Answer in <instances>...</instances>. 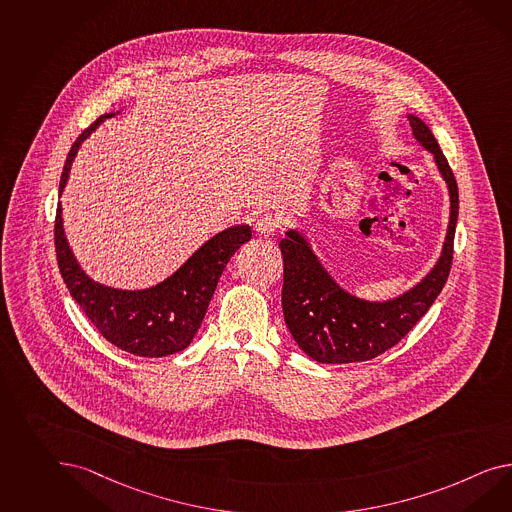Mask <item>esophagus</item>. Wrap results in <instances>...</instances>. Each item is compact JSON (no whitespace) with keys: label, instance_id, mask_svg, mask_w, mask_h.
<instances>
[{"label":"esophagus","instance_id":"obj_1","mask_svg":"<svg viewBox=\"0 0 512 512\" xmlns=\"http://www.w3.org/2000/svg\"><path fill=\"white\" fill-rule=\"evenodd\" d=\"M284 226V219L275 213H263L256 219V232L262 236H275L278 228Z\"/></svg>","mask_w":512,"mask_h":512}]
</instances>
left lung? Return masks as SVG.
<instances>
[{
	"mask_svg": "<svg viewBox=\"0 0 512 512\" xmlns=\"http://www.w3.org/2000/svg\"><path fill=\"white\" fill-rule=\"evenodd\" d=\"M414 137L433 152L451 197V217L444 252L431 275L403 297L366 302L351 297L328 276L297 232L280 241L284 256L282 310L291 336L304 353L323 364L366 362L392 349L407 336L446 286L453 263L459 217V187L433 132L418 117H408Z\"/></svg>",
	"mask_w": 512,
	"mask_h": 512,
	"instance_id": "left-lung-1",
	"label": "left lung"
}]
</instances>
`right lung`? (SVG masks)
<instances>
[{"label":"right lung","instance_id":"right-lung-1","mask_svg":"<svg viewBox=\"0 0 512 512\" xmlns=\"http://www.w3.org/2000/svg\"><path fill=\"white\" fill-rule=\"evenodd\" d=\"M111 117L113 113L96 118L76 139L66 156L59 195L65 189L70 165L79 145L102 120ZM250 237V226L241 224L228 228L211 237L206 245H202V249H198L184 263V267H180L156 288L120 291L92 282L79 269L66 245L61 206H57L53 224L57 265L74 301L78 302L79 308L91 319L92 325L98 328L105 340L126 353L146 358L178 353L191 343L206 315L211 295L217 288L226 263Z\"/></svg>","mask_w":512,"mask_h":512}]
</instances>
